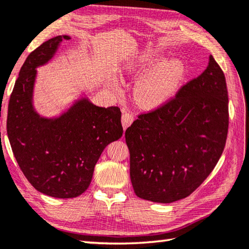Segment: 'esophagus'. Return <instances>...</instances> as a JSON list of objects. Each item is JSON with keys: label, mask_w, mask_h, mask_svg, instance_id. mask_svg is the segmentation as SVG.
I'll list each match as a JSON object with an SVG mask.
<instances>
[{"label": "esophagus", "mask_w": 249, "mask_h": 249, "mask_svg": "<svg viewBox=\"0 0 249 249\" xmlns=\"http://www.w3.org/2000/svg\"><path fill=\"white\" fill-rule=\"evenodd\" d=\"M133 122H134V115L129 113V112H126V113H123V115H122V125H123L124 130L127 127H129Z\"/></svg>", "instance_id": "obj_1"}]
</instances>
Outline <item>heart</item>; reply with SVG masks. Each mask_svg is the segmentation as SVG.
Returning a JSON list of instances; mask_svg holds the SVG:
<instances>
[{"label":"heart","mask_w":249,"mask_h":249,"mask_svg":"<svg viewBox=\"0 0 249 249\" xmlns=\"http://www.w3.org/2000/svg\"><path fill=\"white\" fill-rule=\"evenodd\" d=\"M166 59V53L153 51L144 52L127 63L128 72L136 75L157 67L141 76L135 85L134 98L144 109H157L166 104L176 95L187 75V66L181 59Z\"/></svg>","instance_id":"1"}]
</instances>
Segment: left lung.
<instances>
[{
    "label": "left lung",
    "instance_id": "obj_1",
    "mask_svg": "<svg viewBox=\"0 0 249 249\" xmlns=\"http://www.w3.org/2000/svg\"><path fill=\"white\" fill-rule=\"evenodd\" d=\"M226 77L213 57L201 75L125 131L136 196L173 203L190 196L215 168L228 126Z\"/></svg>",
    "mask_w": 249,
    "mask_h": 249
}]
</instances>
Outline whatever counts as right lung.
Instances as JSON below:
<instances>
[{
    "label": "right lung",
    "mask_w": 249,
    "mask_h": 249,
    "mask_svg": "<svg viewBox=\"0 0 249 249\" xmlns=\"http://www.w3.org/2000/svg\"><path fill=\"white\" fill-rule=\"evenodd\" d=\"M70 38L52 37L27 57L7 113V136L19 167L37 191L57 198L85 192L102 151L123 135L119 107L102 108L86 96L53 118L42 116L34 108L36 68L51 61Z\"/></svg>",
    "instance_id": "1"
}]
</instances>
